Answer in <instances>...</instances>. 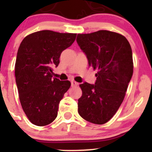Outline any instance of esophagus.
<instances>
[{"label":"esophagus","mask_w":152,"mask_h":152,"mask_svg":"<svg viewBox=\"0 0 152 152\" xmlns=\"http://www.w3.org/2000/svg\"><path fill=\"white\" fill-rule=\"evenodd\" d=\"M77 85H78V83H77V82L75 81H71V86H77Z\"/></svg>","instance_id":"esophagus-1"}]
</instances>
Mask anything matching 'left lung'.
Masks as SVG:
<instances>
[{"mask_svg":"<svg viewBox=\"0 0 152 152\" xmlns=\"http://www.w3.org/2000/svg\"><path fill=\"white\" fill-rule=\"evenodd\" d=\"M76 41L88 65L98 70L95 84H80L82 96L78 100V112L91 123L104 124L124 99L133 75L132 48L124 36L106 30L78 34Z\"/></svg>","mask_w":152,"mask_h":152,"instance_id":"1","label":"left lung"}]
</instances>
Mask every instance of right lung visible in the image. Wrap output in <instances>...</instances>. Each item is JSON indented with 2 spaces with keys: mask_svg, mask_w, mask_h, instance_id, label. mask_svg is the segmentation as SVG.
<instances>
[{
  "mask_svg": "<svg viewBox=\"0 0 152 152\" xmlns=\"http://www.w3.org/2000/svg\"><path fill=\"white\" fill-rule=\"evenodd\" d=\"M76 34L49 30L33 33L19 46L15 76L20 104L28 118L36 126L53 122L58 104L71 86L69 81L53 78L64 50L74 42Z\"/></svg>",
  "mask_w": 152,
  "mask_h": 152,
  "instance_id": "add662e5",
  "label": "right lung"
}]
</instances>
